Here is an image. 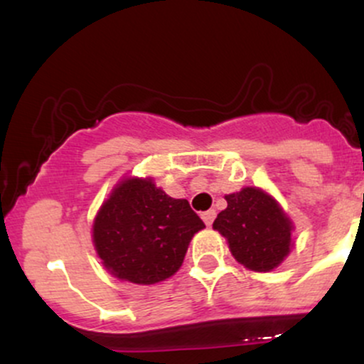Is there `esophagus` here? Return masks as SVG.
Instances as JSON below:
<instances>
[{
	"mask_svg": "<svg viewBox=\"0 0 364 364\" xmlns=\"http://www.w3.org/2000/svg\"><path fill=\"white\" fill-rule=\"evenodd\" d=\"M202 219H203V223H205L207 225H212V223H214V219H215V210H214V208H210V210L203 212Z\"/></svg>",
	"mask_w": 364,
	"mask_h": 364,
	"instance_id": "34e87169",
	"label": "esophagus"
}]
</instances>
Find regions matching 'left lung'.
Listing matches in <instances>:
<instances>
[{
    "label": "left lung",
    "instance_id": "obj_1",
    "mask_svg": "<svg viewBox=\"0 0 364 364\" xmlns=\"http://www.w3.org/2000/svg\"><path fill=\"white\" fill-rule=\"evenodd\" d=\"M225 202L214 229L228 240L232 257L257 272L275 269L289 253L292 231L279 203L258 188L225 195Z\"/></svg>",
    "mask_w": 364,
    "mask_h": 364
}]
</instances>
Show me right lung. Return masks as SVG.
<instances>
[{
  "instance_id": "obj_1",
  "label": "right lung",
  "mask_w": 364,
  "mask_h": 364,
  "mask_svg": "<svg viewBox=\"0 0 364 364\" xmlns=\"http://www.w3.org/2000/svg\"><path fill=\"white\" fill-rule=\"evenodd\" d=\"M205 228L188 200L166 195L152 179H124L94 220V245L121 281L156 284L178 272L191 237Z\"/></svg>"
}]
</instances>
